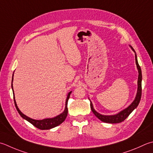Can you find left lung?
I'll return each instance as SVG.
<instances>
[{
	"label": "left lung",
	"instance_id": "obj_1",
	"mask_svg": "<svg viewBox=\"0 0 153 153\" xmlns=\"http://www.w3.org/2000/svg\"><path fill=\"white\" fill-rule=\"evenodd\" d=\"M129 46L132 49L133 52H134V56H135V62H136L137 70H138V72H139L138 81H137V85H138L137 86V92L136 97H135V98H134V101L131 103L130 105H128L127 107V108H125L123 110L121 111L120 112H119L118 113H117V114H115V115H104L100 114V113L97 112L94 109L91 101H90V107H91L92 112L94 113V114L99 119H100L101 121L105 122V123H119L123 121L125 119H126L131 113H132L133 111L137 108V107L138 106V105L140 102V98H141V93H142L141 69H140V67L139 65L138 61H137V56L135 51H134V50L132 46Z\"/></svg>",
	"mask_w": 153,
	"mask_h": 153
}]
</instances>
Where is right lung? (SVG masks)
I'll return each mask as SVG.
<instances>
[{
    "mask_svg": "<svg viewBox=\"0 0 153 153\" xmlns=\"http://www.w3.org/2000/svg\"><path fill=\"white\" fill-rule=\"evenodd\" d=\"M13 76H14V74L13 76V78H12V89H13V95H14V104H15V107L18 111V112L20 114V115L22 117L23 119H25V120L28 121L29 123H30L31 124L34 125V127L36 128H39V129L41 130H47V129H50V128H54L57 126H58L59 125H60L63 122L65 121V118L68 115V101L69 98H70L71 93L72 91H70L68 93V96L66 98V101H65V109L63 113H62L61 114H59L58 115H57L55 117H52V118H46V119H42V120H36V119H33L32 118H30L28 117H27L25 114L20 111V109H19V107L17 106V104L16 102V100H15V97H14V90H13Z\"/></svg>",
    "mask_w": 153,
    "mask_h": 153,
    "instance_id": "1",
    "label": "right lung"
}]
</instances>
